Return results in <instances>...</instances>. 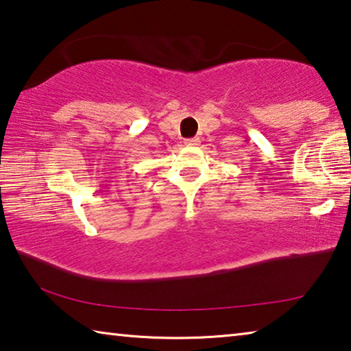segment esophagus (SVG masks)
<instances>
[{"label": "esophagus", "mask_w": 351, "mask_h": 351, "mask_svg": "<svg viewBox=\"0 0 351 351\" xmlns=\"http://www.w3.org/2000/svg\"><path fill=\"white\" fill-rule=\"evenodd\" d=\"M184 144H186L187 147H197V145H199V139L198 138H190V139L184 141Z\"/></svg>", "instance_id": "esophagus-1"}]
</instances>
